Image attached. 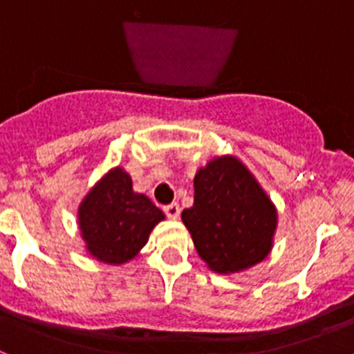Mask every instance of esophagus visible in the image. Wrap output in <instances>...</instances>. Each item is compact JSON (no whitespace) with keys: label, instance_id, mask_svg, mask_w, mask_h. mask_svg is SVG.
Masks as SVG:
<instances>
[{"label":"esophagus","instance_id":"obj_1","mask_svg":"<svg viewBox=\"0 0 354 354\" xmlns=\"http://www.w3.org/2000/svg\"><path fill=\"white\" fill-rule=\"evenodd\" d=\"M165 212H167V216L170 218V220H177L180 214V207L177 202H174V204H168L167 207H165Z\"/></svg>","mask_w":354,"mask_h":354}]
</instances>
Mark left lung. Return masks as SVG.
I'll return each mask as SVG.
<instances>
[{
	"label": "left lung",
	"instance_id": "8db88e82",
	"mask_svg": "<svg viewBox=\"0 0 354 354\" xmlns=\"http://www.w3.org/2000/svg\"><path fill=\"white\" fill-rule=\"evenodd\" d=\"M193 187V205L180 218L209 270L243 273L268 259L278 212L245 162L230 154L214 156L196 170Z\"/></svg>",
	"mask_w": 354,
	"mask_h": 354
}]
</instances>
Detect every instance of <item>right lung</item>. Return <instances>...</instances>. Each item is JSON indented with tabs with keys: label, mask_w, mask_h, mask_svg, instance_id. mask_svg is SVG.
<instances>
[{
	"label": "right lung",
	"mask_w": 354,
	"mask_h": 354,
	"mask_svg": "<svg viewBox=\"0 0 354 354\" xmlns=\"http://www.w3.org/2000/svg\"><path fill=\"white\" fill-rule=\"evenodd\" d=\"M165 212L143 193L122 167L109 168L83 196L77 227L84 250L104 264L120 266L138 257Z\"/></svg>",
	"instance_id": "obj_1"
}]
</instances>
